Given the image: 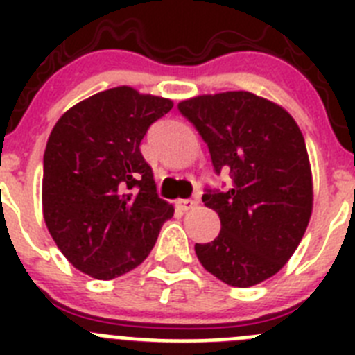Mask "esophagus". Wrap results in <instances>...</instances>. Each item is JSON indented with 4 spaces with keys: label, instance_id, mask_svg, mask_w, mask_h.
I'll return each mask as SVG.
<instances>
[{
    "label": "esophagus",
    "instance_id": "1",
    "mask_svg": "<svg viewBox=\"0 0 355 355\" xmlns=\"http://www.w3.org/2000/svg\"><path fill=\"white\" fill-rule=\"evenodd\" d=\"M175 206L181 209V211H188V209H192L197 206V200L192 199H178L175 200Z\"/></svg>",
    "mask_w": 355,
    "mask_h": 355
}]
</instances>
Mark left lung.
Returning a JSON list of instances; mask_svg holds the SVG:
<instances>
[{"instance_id":"1","label":"left lung","mask_w":355,"mask_h":355,"mask_svg":"<svg viewBox=\"0 0 355 355\" xmlns=\"http://www.w3.org/2000/svg\"><path fill=\"white\" fill-rule=\"evenodd\" d=\"M208 144L227 192L202 196L220 216V233L196 243L200 265L222 283L249 288L293 256L313 211V174L302 131L277 103L247 90L202 94L178 105Z\"/></svg>"}]
</instances>
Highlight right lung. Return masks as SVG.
Instances as JSON below:
<instances>
[{
    "label": "right lung",
    "instance_id": "1",
    "mask_svg": "<svg viewBox=\"0 0 355 355\" xmlns=\"http://www.w3.org/2000/svg\"><path fill=\"white\" fill-rule=\"evenodd\" d=\"M172 106L122 85L56 121L44 150L42 215L56 247L83 274L110 281L137 268L174 215L140 153L147 128Z\"/></svg>",
    "mask_w": 355,
    "mask_h": 355
}]
</instances>
